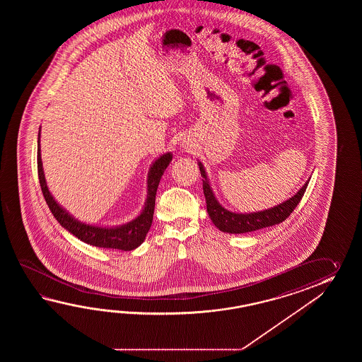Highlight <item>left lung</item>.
Masks as SVG:
<instances>
[{
  "instance_id": "1",
  "label": "left lung",
  "mask_w": 362,
  "mask_h": 362,
  "mask_svg": "<svg viewBox=\"0 0 362 362\" xmlns=\"http://www.w3.org/2000/svg\"><path fill=\"white\" fill-rule=\"evenodd\" d=\"M198 165H199L200 175L203 177V192L207 203L208 216L211 217L212 223H215L218 230L229 233V234H242L248 231L259 230L262 228H269L285 221L286 218L293 214L295 207L299 204L310 180V177L308 178L305 184L301 186L296 194H293L291 198L279 203L277 206H273L262 211H256V212L242 214V212L229 211L223 207V204H220V202L216 198L215 192L212 190L204 165L200 160H198Z\"/></svg>"
}]
</instances>
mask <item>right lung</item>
<instances>
[{
	"label": "right lung",
	"instance_id": "obj_1",
	"mask_svg": "<svg viewBox=\"0 0 362 362\" xmlns=\"http://www.w3.org/2000/svg\"><path fill=\"white\" fill-rule=\"evenodd\" d=\"M40 131H41V127H40L39 137H37V170H39L40 186L44 194V198L47 200V207L52 211L55 220L61 223L66 230L74 234L76 238L92 246L122 250V251H132L141 246L146 238L147 231L151 228L153 216H154L155 195L164 170H167V167L172 162V158H173L172 153L170 151L164 153L151 163L147 173L146 200L139 215L123 225L105 226V225L80 221L72 214H69L66 208L61 206L59 202H57L53 197V194L47 187L45 173L42 168Z\"/></svg>",
	"mask_w": 362,
	"mask_h": 362
}]
</instances>
